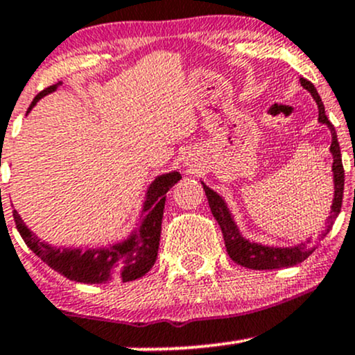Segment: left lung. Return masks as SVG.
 <instances>
[{
    "label": "left lung",
    "instance_id": "left-lung-1",
    "mask_svg": "<svg viewBox=\"0 0 355 355\" xmlns=\"http://www.w3.org/2000/svg\"><path fill=\"white\" fill-rule=\"evenodd\" d=\"M301 86L304 89H308L311 93V96L315 98L316 105H318V121L325 123L330 128L331 133V146L330 152L334 155V182H335V198L334 205H331V215L329 216V227L327 232L330 230V227L334 225L335 218L338 216L342 208V198H344V166H342V154H340V146H338L337 133H335L334 125L330 123V120L325 115V106H323L322 98H320L318 91L315 89V86L311 85L308 79H300ZM203 184L205 194L208 198L209 209H211L213 216L218 222L220 228H222L225 247H227V252L230 255V259L234 262H237L239 266L247 269H255V270H266V269H283V268H291V266L300 264L304 259L310 257V254H313V250L318 247V242L313 239L306 240V242L300 243L296 247H266L259 245V243L249 242L239 234V228L235 227L234 220H232L230 213H228L227 205L223 203L222 198L218 196L215 191L208 188L205 182ZM325 232V234H327ZM323 234V235H325Z\"/></svg>",
    "mask_w": 355,
    "mask_h": 355
}]
</instances>
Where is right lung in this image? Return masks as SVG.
Returning a JSON list of instances; mask_svg holds the SVG:
<instances>
[{
  "label": "right lung",
  "mask_w": 355,
  "mask_h": 355,
  "mask_svg": "<svg viewBox=\"0 0 355 355\" xmlns=\"http://www.w3.org/2000/svg\"><path fill=\"white\" fill-rule=\"evenodd\" d=\"M59 85H62V83H57V85L40 91L30 105L28 112L42 96L55 91ZM179 179H181V174L171 173L159 176L152 182L147 191L142 218H140L137 230L123 243H118L110 249L86 250V252H81L79 249H55V247L40 242L25 227L17 211H13V220L28 249L35 255H39L49 268L62 274L67 279L85 284H100L106 283V281L127 283V281L142 277L154 266L155 259H157L159 240H161L166 193L176 184Z\"/></svg>",
  "instance_id": "add662e5"
}]
</instances>
